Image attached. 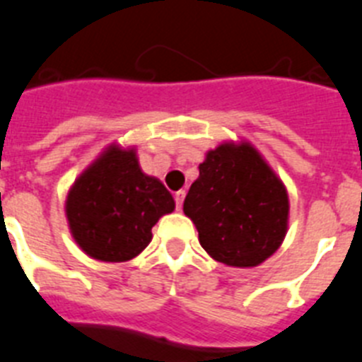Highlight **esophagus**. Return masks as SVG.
<instances>
[{
  "mask_svg": "<svg viewBox=\"0 0 362 362\" xmlns=\"http://www.w3.org/2000/svg\"><path fill=\"white\" fill-rule=\"evenodd\" d=\"M184 199H185V191L180 189L175 193V202H177V207L178 209H182V204H184Z\"/></svg>",
  "mask_w": 362,
  "mask_h": 362,
  "instance_id": "1",
  "label": "esophagus"
}]
</instances>
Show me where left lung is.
Wrapping results in <instances>:
<instances>
[{"instance_id": "8db88e82", "label": "left lung", "mask_w": 362, "mask_h": 362, "mask_svg": "<svg viewBox=\"0 0 362 362\" xmlns=\"http://www.w3.org/2000/svg\"><path fill=\"white\" fill-rule=\"evenodd\" d=\"M184 213L207 255L233 268H253L281 247L290 200L276 173L246 140L207 151Z\"/></svg>"}]
</instances>
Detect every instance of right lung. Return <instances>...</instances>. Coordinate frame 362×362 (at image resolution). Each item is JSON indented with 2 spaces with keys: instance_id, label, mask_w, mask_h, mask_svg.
I'll list each match as a JSON object with an SVG mask.
<instances>
[{
  "instance_id": "obj_1",
  "label": "right lung",
  "mask_w": 362,
  "mask_h": 362,
  "mask_svg": "<svg viewBox=\"0 0 362 362\" xmlns=\"http://www.w3.org/2000/svg\"><path fill=\"white\" fill-rule=\"evenodd\" d=\"M175 211L165 185L138 163L134 147L111 144L74 180L65 200L80 250L102 262H127L149 246L153 226Z\"/></svg>"
}]
</instances>
